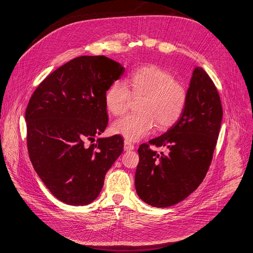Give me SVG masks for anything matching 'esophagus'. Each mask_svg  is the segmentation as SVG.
<instances>
[{"label": "esophagus", "instance_id": "obj_1", "mask_svg": "<svg viewBox=\"0 0 253 253\" xmlns=\"http://www.w3.org/2000/svg\"><path fill=\"white\" fill-rule=\"evenodd\" d=\"M134 149V146L132 143H130L129 141H127V139H125L124 141V150L125 151H130V150H133Z\"/></svg>", "mask_w": 253, "mask_h": 253}]
</instances>
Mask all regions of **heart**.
Here are the masks:
<instances>
[{
    "label": "heart",
    "mask_w": 253,
    "mask_h": 253,
    "mask_svg": "<svg viewBox=\"0 0 253 253\" xmlns=\"http://www.w3.org/2000/svg\"><path fill=\"white\" fill-rule=\"evenodd\" d=\"M131 96H143L138 112L117 120L112 130L129 141H138L153 130L166 129L180 119L188 102V89L166 69L155 64L138 68L127 77L125 84L112 83L105 92V104L114 116L128 109Z\"/></svg>",
    "instance_id": "obj_1"
}]
</instances>
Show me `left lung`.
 Here are the masks:
<instances>
[{
  "label": "left lung",
  "instance_id": "obj_1",
  "mask_svg": "<svg viewBox=\"0 0 253 253\" xmlns=\"http://www.w3.org/2000/svg\"><path fill=\"white\" fill-rule=\"evenodd\" d=\"M222 116L216 85L202 68H195L180 119L166 133L138 148V197L152 207L168 208L197 189L211 166ZM151 145L166 151L157 153Z\"/></svg>",
  "mask_w": 253,
  "mask_h": 253
}]
</instances>
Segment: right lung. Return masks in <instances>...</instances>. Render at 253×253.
I'll use <instances>...</instances> for the list:
<instances>
[{
	"label": "right lung",
	"instance_id": "add662e5",
	"mask_svg": "<svg viewBox=\"0 0 253 253\" xmlns=\"http://www.w3.org/2000/svg\"><path fill=\"white\" fill-rule=\"evenodd\" d=\"M124 72L106 56H80L45 77L28 103L30 161L46 188L64 203L95 200L106 172L123 152L120 134L92 143L108 124L105 92Z\"/></svg>",
	"mask_w": 253,
	"mask_h": 253
}]
</instances>
